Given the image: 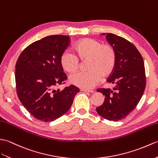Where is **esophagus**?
Listing matches in <instances>:
<instances>
[{
	"label": "esophagus",
	"instance_id": "1",
	"mask_svg": "<svg viewBox=\"0 0 158 158\" xmlns=\"http://www.w3.org/2000/svg\"><path fill=\"white\" fill-rule=\"evenodd\" d=\"M80 90L82 91V92H86V93H94V90H86V89H80Z\"/></svg>",
	"mask_w": 158,
	"mask_h": 158
}]
</instances>
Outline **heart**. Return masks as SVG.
I'll list each match as a JSON object with an SVG mask.
<instances>
[{
  "label": "heart",
  "mask_w": 158,
  "mask_h": 158,
  "mask_svg": "<svg viewBox=\"0 0 158 158\" xmlns=\"http://www.w3.org/2000/svg\"><path fill=\"white\" fill-rule=\"evenodd\" d=\"M73 49L75 55L68 51L62 52L59 59L62 68L69 73H74L80 68V60L86 61L88 71L70 77L69 81L73 85L83 89H93L100 82L101 76L106 78L114 72L117 54L112 45L85 38L77 41Z\"/></svg>",
  "instance_id": "obj_1"
}]
</instances>
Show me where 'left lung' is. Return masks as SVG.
<instances>
[{"label":"left lung","instance_id":"obj_1","mask_svg":"<svg viewBox=\"0 0 158 158\" xmlns=\"http://www.w3.org/2000/svg\"><path fill=\"white\" fill-rule=\"evenodd\" d=\"M106 37L117 54L114 71L107 80L115 86L97 90L102 93L105 101L96 110L107 120L118 121L131 114L141 100L146 86L145 69L142 56L134 44L114 34L107 33Z\"/></svg>","mask_w":158,"mask_h":158}]
</instances>
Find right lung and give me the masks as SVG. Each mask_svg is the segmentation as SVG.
Returning a JSON list of instances; mask_svg holds the SVG:
<instances>
[{
    "label": "right lung",
    "mask_w": 158,
    "mask_h": 158,
    "mask_svg": "<svg viewBox=\"0 0 158 158\" xmlns=\"http://www.w3.org/2000/svg\"><path fill=\"white\" fill-rule=\"evenodd\" d=\"M70 38L52 35L34 42L19 56L15 65L17 96L27 111L38 120L51 122L71 107L80 90L74 85L60 90L67 75L60 64V56L69 46Z\"/></svg>",
    "instance_id": "1"
}]
</instances>
